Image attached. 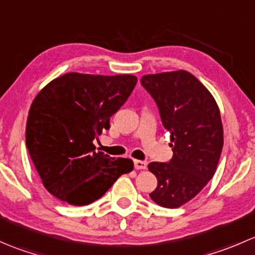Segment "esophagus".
Instances as JSON below:
<instances>
[{"label":"esophagus","mask_w":255,"mask_h":255,"mask_svg":"<svg viewBox=\"0 0 255 255\" xmlns=\"http://www.w3.org/2000/svg\"><path fill=\"white\" fill-rule=\"evenodd\" d=\"M134 168L137 170H142V169L146 168V161L143 160H134Z\"/></svg>","instance_id":"34e87169"}]
</instances>
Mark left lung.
Masks as SVG:
<instances>
[{"instance_id": "1", "label": "left lung", "mask_w": 255, "mask_h": 255, "mask_svg": "<svg viewBox=\"0 0 255 255\" xmlns=\"http://www.w3.org/2000/svg\"><path fill=\"white\" fill-rule=\"evenodd\" d=\"M140 84L158 106L174 153L169 163L148 165L158 179L149 196L161 207H180L215 175L223 146L220 110L206 87L185 70L144 75Z\"/></svg>"}]
</instances>
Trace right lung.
Instances as JSON below:
<instances>
[{
  "instance_id": "add662e5",
  "label": "right lung",
  "mask_w": 255,
  "mask_h": 255,
  "mask_svg": "<svg viewBox=\"0 0 255 255\" xmlns=\"http://www.w3.org/2000/svg\"><path fill=\"white\" fill-rule=\"evenodd\" d=\"M135 84L133 75L68 73L33 100L25 144L43 185L56 199L74 206L89 205L133 170L130 159L95 151L92 142L110 129V117Z\"/></svg>"
}]
</instances>
